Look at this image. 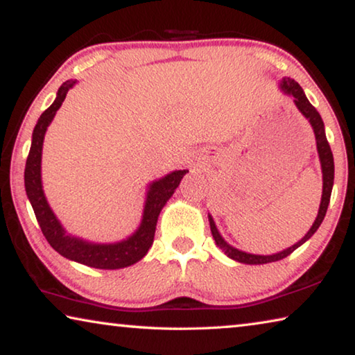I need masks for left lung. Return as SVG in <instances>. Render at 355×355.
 <instances>
[{"label": "left lung", "mask_w": 355, "mask_h": 355, "mask_svg": "<svg viewBox=\"0 0 355 355\" xmlns=\"http://www.w3.org/2000/svg\"><path fill=\"white\" fill-rule=\"evenodd\" d=\"M280 91L286 95H290V97H293L294 105H296L300 114H302V116L309 120L311 128H313L315 139H316V150H318V155H320L321 171H322L321 203H320V209H318V216L313 222V225H311L310 230L305 233V236L300 239V241H297L296 244H293L291 248L277 252V254H272V255L248 254V252H243L236 248H233V245L228 244L225 239L222 238V235L218 230V227H216V224H214V219L211 218V214H208L209 228H211V235L214 238L216 245H218L219 249H222V252H224L228 258H232V260L239 261V263H245V264H264V263L279 261V260H282V258H285L290 254H293V252L297 248H300V245H302L305 241H309V239L315 235V232L318 230V228H320L324 216H326V211H327L330 194H332L334 172H335L334 155H332V150H330V146L327 142L326 131H324V122L320 116V112L316 111V107L310 103L307 97H305L302 87H300L296 81L291 80V78H284V80L280 81Z\"/></svg>", "instance_id": "left-lung-1"}]
</instances>
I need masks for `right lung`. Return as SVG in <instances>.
I'll return each mask as SVG.
<instances>
[{
  "label": "right lung",
  "instance_id": "add662e5",
  "mask_svg": "<svg viewBox=\"0 0 355 355\" xmlns=\"http://www.w3.org/2000/svg\"><path fill=\"white\" fill-rule=\"evenodd\" d=\"M76 84V80L65 81L56 94V100L53 105L42 112L37 123L33 131V141L25 167V189L29 202H31L35 219H37L40 230L46 238V241L58 254L69 258L71 261L86 264V266L97 269H120L137 263L147 255L148 249L152 248L156 222L161 209L167 200L173 196L178 188L182 178L188 171H173L163 178L155 180L148 184L146 203L139 227L136 228L133 235L117 243H92L86 239L70 235L62 227L46 202L44 186H42V147L46 128L50 127L51 120L55 119L56 112L61 107L65 95Z\"/></svg>",
  "mask_w": 355,
  "mask_h": 355
}]
</instances>
